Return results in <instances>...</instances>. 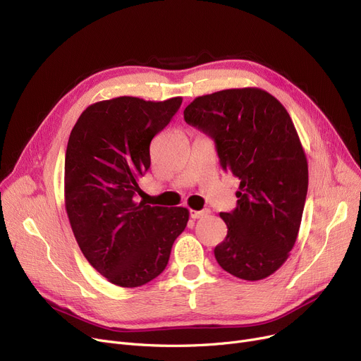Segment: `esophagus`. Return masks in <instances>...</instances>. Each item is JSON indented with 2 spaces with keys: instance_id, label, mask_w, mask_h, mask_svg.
<instances>
[{
  "instance_id": "1",
  "label": "esophagus",
  "mask_w": 361,
  "mask_h": 361,
  "mask_svg": "<svg viewBox=\"0 0 361 361\" xmlns=\"http://www.w3.org/2000/svg\"><path fill=\"white\" fill-rule=\"evenodd\" d=\"M209 212L207 210H190V216H191V219H200V218H203V216H206Z\"/></svg>"
}]
</instances>
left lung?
I'll list each match as a JSON object with an SVG mask.
<instances>
[{
	"label": "left lung",
	"instance_id": "1",
	"mask_svg": "<svg viewBox=\"0 0 361 361\" xmlns=\"http://www.w3.org/2000/svg\"><path fill=\"white\" fill-rule=\"evenodd\" d=\"M185 121L216 142L224 170L240 179L237 207L221 213L228 226L214 247L218 264L234 277H269L289 257L304 213L308 161L289 112L257 87L195 97Z\"/></svg>",
	"mask_w": 361,
	"mask_h": 361
}]
</instances>
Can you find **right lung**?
I'll return each mask as SVG.
<instances>
[{"label": "right lung", "instance_id": "obj_1", "mask_svg": "<svg viewBox=\"0 0 361 361\" xmlns=\"http://www.w3.org/2000/svg\"><path fill=\"white\" fill-rule=\"evenodd\" d=\"M182 97L133 96L85 108L69 135L65 209L89 264L112 284L139 287L160 276L190 219L185 207L133 200L151 166L149 143L178 112Z\"/></svg>", "mask_w": 361, "mask_h": 361}]
</instances>
